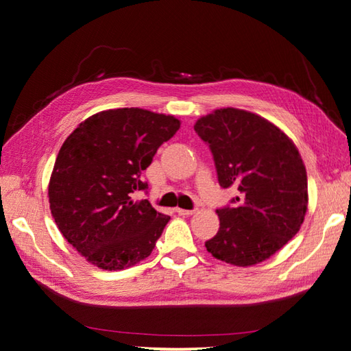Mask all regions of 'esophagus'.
<instances>
[{
  "label": "esophagus",
  "mask_w": 351,
  "mask_h": 351,
  "mask_svg": "<svg viewBox=\"0 0 351 351\" xmlns=\"http://www.w3.org/2000/svg\"><path fill=\"white\" fill-rule=\"evenodd\" d=\"M176 212L180 213V215H182V217H187V215H192V213L195 212V209H181V207H178Z\"/></svg>",
  "instance_id": "obj_1"
}]
</instances>
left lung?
I'll return each instance as SVG.
<instances>
[{
    "instance_id": "obj_1",
    "label": "left lung",
    "mask_w": 351,
    "mask_h": 351,
    "mask_svg": "<svg viewBox=\"0 0 351 351\" xmlns=\"http://www.w3.org/2000/svg\"><path fill=\"white\" fill-rule=\"evenodd\" d=\"M209 145L218 182L239 197L219 207V229L206 241L213 257L235 266L260 263L299 232L308 204L306 170L287 134L266 119L237 108L195 123Z\"/></svg>"
}]
</instances>
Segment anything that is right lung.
<instances>
[{"instance_id": "add662e5", "label": "right lung", "mask_w": 351, "mask_h": 351, "mask_svg": "<svg viewBox=\"0 0 351 351\" xmlns=\"http://www.w3.org/2000/svg\"><path fill=\"white\" fill-rule=\"evenodd\" d=\"M178 130L173 116L117 108L88 117L63 142L49 181L51 213L97 268H130L152 254L170 217L133 193L147 192L142 173Z\"/></svg>"}]
</instances>
